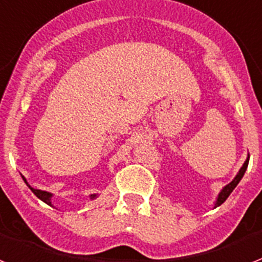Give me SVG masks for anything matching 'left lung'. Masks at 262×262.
Masks as SVG:
<instances>
[{
    "label": "left lung",
    "instance_id": "1",
    "mask_svg": "<svg viewBox=\"0 0 262 262\" xmlns=\"http://www.w3.org/2000/svg\"><path fill=\"white\" fill-rule=\"evenodd\" d=\"M248 165H249V154H248V158H246V161H245L244 165H242V167H241L239 171L237 173V176H235V177L233 179V181L227 184V185H225V187L222 188L221 192L217 193V198L214 203V208H216V207H219L221 204H223V203L226 202V199L229 198L230 193L233 192L234 188L237 187L238 184H239L241 180H242V177H244L245 171H246V169H248Z\"/></svg>",
    "mask_w": 262,
    "mask_h": 262
}]
</instances>
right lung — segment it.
Returning <instances> with one entry per match:
<instances>
[{"instance_id":"add662e5","label":"right lung","mask_w":262,"mask_h":262,"mask_svg":"<svg viewBox=\"0 0 262 262\" xmlns=\"http://www.w3.org/2000/svg\"><path fill=\"white\" fill-rule=\"evenodd\" d=\"M23 180H24L25 183H27V180H25V177H23ZM28 184V183H27ZM31 188V187H29ZM31 190H32L33 193L36 194V198H39L41 200V202H45L46 204H48V206L52 207V203H51V199L52 196H54V193H51V192H47V190H41V189H35V188H31ZM98 194L97 193H92L89 194V198H91V200H95L96 198H97Z\"/></svg>"}]
</instances>
